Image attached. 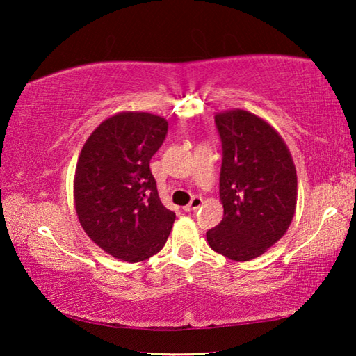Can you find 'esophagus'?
I'll list each match as a JSON object with an SVG mask.
<instances>
[{
	"instance_id": "1",
	"label": "esophagus",
	"mask_w": 356,
	"mask_h": 356,
	"mask_svg": "<svg viewBox=\"0 0 356 356\" xmlns=\"http://www.w3.org/2000/svg\"><path fill=\"white\" fill-rule=\"evenodd\" d=\"M202 204V197L201 196H193L190 204H186V206L184 207V212H193V210L200 209Z\"/></svg>"
}]
</instances>
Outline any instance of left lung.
Here are the masks:
<instances>
[{
    "label": "left lung",
    "instance_id": "left-lung-1",
    "mask_svg": "<svg viewBox=\"0 0 356 356\" xmlns=\"http://www.w3.org/2000/svg\"><path fill=\"white\" fill-rule=\"evenodd\" d=\"M222 149L220 197L225 215L209 229L210 248L251 261L284 236L297 204V172L275 129L243 110L215 116Z\"/></svg>",
    "mask_w": 356,
    "mask_h": 356
}]
</instances>
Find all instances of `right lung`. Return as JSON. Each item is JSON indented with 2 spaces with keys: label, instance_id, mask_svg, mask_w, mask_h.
I'll list each match as a JSON object with an SVG mask.
<instances>
[{
  "label": "right lung",
  "instance_id": "obj_1",
  "mask_svg": "<svg viewBox=\"0 0 356 356\" xmlns=\"http://www.w3.org/2000/svg\"><path fill=\"white\" fill-rule=\"evenodd\" d=\"M168 122L149 113L106 119L81 149L75 171V209L84 232L113 257L149 259L163 248L176 213L161 204L150 159Z\"/></svg>",
  "mask_w": 356,
  "mask_h": 356
}]
</instances>
